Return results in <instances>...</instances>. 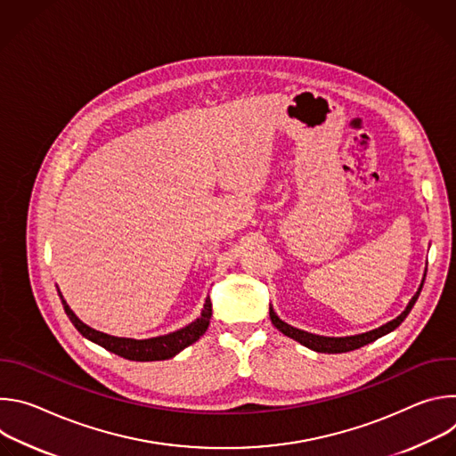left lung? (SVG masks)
Here are the masks:
<instances>
[{"instance_id": "1", "label": "left lung", "mask_w": 456, "mask_h": 456, "mask_svg": "<svg viewBox=\"0 0 456 456\" xmlns=\"http://www.w3.org/2000/svg\"><path fill=\"white\" fill-rule=\"evenodd\" d=\"M424 280H426V273H424V278L420 281V287L419 290L415 292V296L410 299L408 306L404 308V312H401L395 319L387 321L386 324H382V327L375 329V330H370V332H364V334H355V336H346V338H327V336H317V334H310V332H305V330H299V329H294L290 327L289 322L281 321L278 317V314L274 312L273 306H269V314H271V319H273V324L274 327L285 334L287 338L297 341L299 345L314 350V352H319V354H345V352H352V350H357L368 343H373L375 339L394 332L399 324L408 317V314L411 312L415 301L419 299L420 296V290H422V285H424Z\"/></svg>"}]
</instances>
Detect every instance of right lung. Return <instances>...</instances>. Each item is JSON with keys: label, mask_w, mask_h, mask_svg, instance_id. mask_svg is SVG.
<instances>
[{"label": "right lung", "mask_w": 456, "mask_h": 456, "mask_svg": "<svg viewBox=\"0 0 456 456\" xmlns=\"http://www.w3.org/2000/svg\"><path fill=\"white\" fill-rule=\"evenodd\" d=\"M57 294L61 297L62 308L67 312V315L70 317L74 327L83 334V338L90 339L92 343L106 348L111 354H117L124 359L129 361H164V359H171L176 354H180L183 348H187L189 345L197 343L208 330L209 327V321L213 315V305L211 299L208 297L202 308L200 317L194 319L192 322H189L187 327L166 334V336H159V338H151V339H129V338H115V336H108L104 332L94 330L88 324H85L76 314L74 310L69 306V303L64 301L62 294L57 289Z\"/></svg>", "instance_id": "right-lung-1"}]
</instances>
